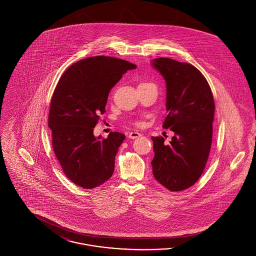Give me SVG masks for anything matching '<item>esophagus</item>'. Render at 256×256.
I'll return each mask as SVG.
<instances>
[{
	"mask_svg": "<svg viewBox=\"0 0 256 256\" xmlns=\"http://www.w3.org/2000/svg\"><path fill=\"white\" fill-rule=\"evenodd\" d=\"M141 136V134H139L138 132H130V135H128V137L130 138V139H136V138H138V137H140Z\"/></svg>",
	"mask_w": 256,
	"mask_h": 256,
	"instance_id": "esophagus-1",
	"label": "esophagus"
}]
</instances>
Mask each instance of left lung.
I'll return each mask as SVG.
<instances>
[{"label": "left lung", "instance_id": "1", "mask_svg": "<svg viewBox=\"0 0 256 256\" xmlns=\"http://www.w3.org/2000/svg\"><path fill=\"white\" fill-rule=\"evenodd\" d=\"M167 88L164 128L174 134L169 145L162 136L152 137V174L172 192L182 191L202 176L209 156L215 104L206 78L195 66L168 58L152 60Z\"/></svg>", "mask_w": 256, "mask_h": 256}]
</instances>
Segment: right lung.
Returning a JSON list of instances; mask_svg holds the SVG:
<instances>
[{
    "instance_id": "add662e5",
    "label": "right lung",
    "mask_w": 256,
    "mask_h": 256,
    "mask_svg": "<svg viewBox=\"0 0 256 256\" xmlns=\"http://www.w3.org/2000/svg\"><path fill=\"white\" fill-rule=\"evenodd\" d=\"M136 67L115 58L91 56L70 66L56 87L48 122L52 148L66 176L84 189L104 184L113 174L126 136L115 132L102 139L93 128L106 112L111 88Z\"/></svg>"
}]
</instances>
